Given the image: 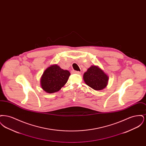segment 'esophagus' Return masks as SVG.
<instances>
[{"instance_id":"34e87169","label":"esophagus","mask_w":146,"mask_h":146,"mask_svg":"<svg viewBox=\"0 0 146 146\" xmlns=\"http://www.w3.org/2000/svg\"><path fill=\"white\" fill-rule=\"evenodd\" d=\"M73 73H76V74H81V73H80V72H79V71H76V70H73Z\"/></svg>"}]
</instances>
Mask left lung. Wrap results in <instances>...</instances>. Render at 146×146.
I'll list each match as a JSON object with an SVG mask.
<instances>
[{
	"instance_id": "1",
	"label": "left lung",
	"mask_w": 146,
	"mask_h": 146,
	"mask_svg": "<svg viewBox=\"0 0 146 146\" xmlns=\"http://www.w3.org/2000/svg\"><path fill=\"white\" fill-rule=\"evenodd\" d=\"M85 83L95 90H101L108 84V76L96 66H91L84 74Z\"/></svg>"
}]
</instances>
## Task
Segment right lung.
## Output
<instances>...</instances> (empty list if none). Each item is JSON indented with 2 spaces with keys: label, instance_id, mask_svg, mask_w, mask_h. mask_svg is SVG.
I'll list each match as a JSON object with an SVG mask.
<instances>
[{
  "label": "right lung",
  "instance_id": "1",
  "mask_svg": "<svg viewBox=\"0 0 146 146\" xmlns=\"http://www.w3.org/2000/svg\"><path fill=\"white\" fill-rule=\"evenodd\" d=\"M70 75L68 70H63L57 64L51 65L42 75V89L50 94L58 91L67 83Z\"/></svg>",
  "mask_w": 146,
  "mask_h": 146
}]
</instances>
